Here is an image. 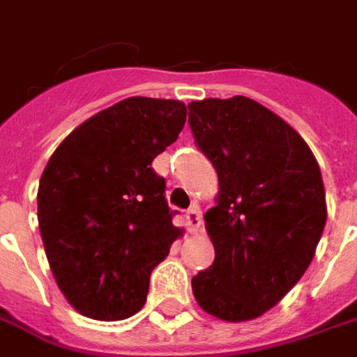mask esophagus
I'll list each match as a JSON object with an SVG mask.
<instances>
[{
	"label": "esophagus",
	"instance_id": "obj_1",
	"mask_svg": "<svg viewBox=\"0 0 357 357\" xmlns=\"http://www.w3.org/2000/svg\"><path fill=\"white\" fill-rule=\"evenodd\" d=\"M184 220H186L188 231H198V227L202 225V218H200V208H198V206H192L190 210L184 213Z\"/></svg>",
	"mask_w": 357,
	"mask_h": 357
}]
</instances>
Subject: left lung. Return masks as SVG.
Masks as SVG:
<instances>
[{
    "label": "left lung",
    "instance_id": "8db88e82",
    "mask_svg": "<svg viewBox=\"0 0 357 357\" xmlns=\"http://www.w3.org/2000/svg\"><path fill=\"white\" fill-rule=\"evenodd\" d=\"M188 124L220 178L204 215L215 258L192 278L194 297L218 319L250 321L313 260L326 223L321 169L294 128L247 97L194 100Z\"/></svg>",
    "mask_w": 357,
    "mask_h": 357
}]
</instances>
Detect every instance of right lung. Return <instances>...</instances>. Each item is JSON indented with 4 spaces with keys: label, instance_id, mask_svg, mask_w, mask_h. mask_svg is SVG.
Here are the masks:
<instances>
[{
    "label": "right lung",
    "instance_id": "add662e5",
    "mask_svg": "<svg viewBox=\"0 0 357 357\" xmlns=\"http://www.w3.org/2000/svg\"><path fill=\"white\" fill-rule=\"evenodd\" d=\"M186 122L181 100L130 97L61 142L38 186V227L58 287L81 314L120 321L147 299L149 276L181 229L151 169Z\"/></svg>",
    "mask_w": 357,
    "mask_h": 357
}]
</instances>
